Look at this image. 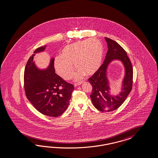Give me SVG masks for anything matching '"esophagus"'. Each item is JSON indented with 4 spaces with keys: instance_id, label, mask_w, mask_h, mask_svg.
Instances as JSON below:
<instances>
[{
    "instance_id": "esophagus-1",
    "label": "esophagus",
    "mask_w": 158,
    "mask_h": 158,
    "mask_svg": "<svg viewBox=\"0 0 158 158\" xmlns=\"http://www.w3.org/2000/svg\"><path fill=\"white\" fill-rule=\"evenodd\" d=\"M81 83H82V81H80V82H78V83H75V84H74V86H75V87H77V86H79V85H81Z\"/></svg>"
}]
</instances>
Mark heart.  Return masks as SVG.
Returning <instances> with one entry per match:
<instances>
[{
    "label": "heart",
    "mask_w": 158,
    "mask_h": 158,
    "mask_svg": "<svg viewBox=\"0 0 158 158\" xmlns=\"http://www.w3.org/2000/svg\"><path fill=\"white\" fill-rule=\"evenodd\" d=\"M103 56V46L97 39L78 41L63 48L61 56L54 59V67L59 76L69 80L74 74V64L79 70L75 79L79 80L85 74H94L100 68Z\"/></svg>",
    "instance_id": "1"
}]
</instances>
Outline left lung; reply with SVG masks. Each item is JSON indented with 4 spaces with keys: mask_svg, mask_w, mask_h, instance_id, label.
Listing matches in <instances>:
<instances>
[{
    "mask_svg": "<svg viewBox=\"0 0 158 158\" xmlns=\"http://www.w3.org/2000/svg\"><path fill=\"white\" fill-rule=\"evenodd\" d=\"M105 39L108 49L104 61L99 69L88 81L93 87L90 97L93 105L102 112H110L118 109L129 94L133 86V70L129 58L122 47L110 39L105 38ZM114 60L121 61L125 67V76L121 91L117 95H113L110 93L107 77V67Z\"/></svg>",
    "mask_w": 158,
    "mask_h": 158,
    "instance_id": "left-lung-1",
    "label": "left lung"
}]
</instances>
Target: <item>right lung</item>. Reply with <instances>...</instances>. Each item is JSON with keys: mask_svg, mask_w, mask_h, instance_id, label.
I'll return each mask as SVG.
<instances>
[{"mask_svg": "<svg viewBox=\"0 0 158 158\" xmlns=\"http://www.w3.org/2000/svg\"><path fill=\"white\" fill-rule=\"evenodd\" d=\"M46 47L36 48L29 58L24 71V88L27 98L39 112L57 117L67 110L74 87L55 73L54 58L46 69L36 67L34 56L44 52Z\"/></svg>", "mask_w": 158, "mask_h": 158, "instance_id": "1", "label": "right lung"}]
</instances>
